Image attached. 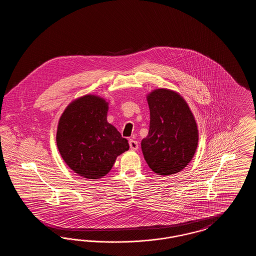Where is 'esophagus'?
Masks as SVG:
<instances>
[{"label":"esophagus","instance_id":"esophagus-1","mask_svg":"<svg viewBox=\"0 0 256 256\" xmlns=\"http://www.w3.org/2000/svg\"><path fill=\"white\" fill-rule=\"evenodd\" d=\"M128 144H130V148L132 150H136L138 148V142L135 141L134 139H130Z\"/></svg>","mask_w":256,"mask_h":256}]
</instances>
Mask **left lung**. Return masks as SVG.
I'll return each instance as SVG.
<instances>
[{
  "label": "left lung",
  "mask_w": 256,
  "mask_h": 256,
  "mask_svg": "<svg viewBox=\"0 0 256 256\" xmlns=\"http://www.w3.org/2000/svg\"><path fill=\"white\" fill-rule=\"evenodd\" d=\"M150 122L141 142L148 167L160 176L183 170L192 160L198 142L195 117L186 100L178 92L166 88L146 96Z\"/></svg>",
  "instance_id": "obj_1"
}]
</instances>
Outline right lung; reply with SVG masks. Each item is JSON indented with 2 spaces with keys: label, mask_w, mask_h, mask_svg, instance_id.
Listing matches in <instances>:
<instances>
[{
  "label": "right lung",
  "mask_w": 256,
  "mask_h": 256,
  "mask_svg": "<svg viewBox=\"0 0 256 256\" xmlns=\"http://www.w3.org/2000/svg\"><path fill=\"white\" fill-rule=\"evenodd\" d=\"M108 102L95 95L73 100L58 121L56 145L61 158L78 176L98 180L130 148L126 138L108 122Z\"/></svg>",
  "instance_id": "add662e5"
}]
</instances>
